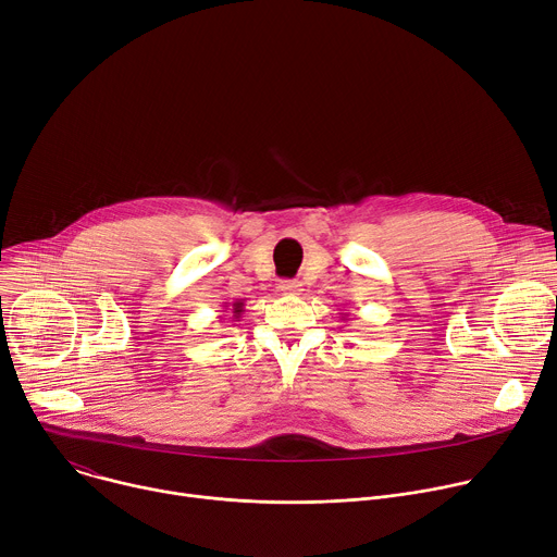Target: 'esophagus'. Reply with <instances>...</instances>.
Returning a JSON list of instances; mask_svg holds the SVG:
<instances>
[{"mask_svg":"<svg viewBox=\"0 0 557 557\" xmlns=\"http://www.w3.org/2000/svg\"><path fill=\"white\" fill-rule=\"evenodd\" d=\"M281 289H283L285 294H301V292H304V285H301V281H283V283H281Z\"/></svg>","mask_w":557,"mask_h":557,"instance_id":"obj_1","label":"esophagus"}]
</instances>
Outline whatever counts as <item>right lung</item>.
<instances>
[{"mask_svg": "<svg viewBox=\"0 0 557 557\" xmlns=\"http://www.w3.org/2000/svg\"><path fill=\"white\" fill-rule=\"evenodd\" d=\"M232 308V317L238 321L240 319V314L245 312V304H243V298H236V301L232 304V306H225V310H230Z\"/></svg>", "mask_w": 557, "mask_h": 557, "instance_id": "1", "label": "right lung"}]
</instances>
